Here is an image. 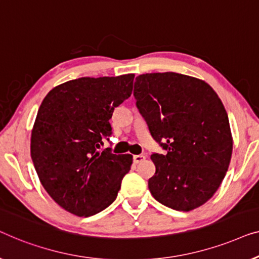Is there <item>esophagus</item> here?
I'll use <instances>...</instances> for the list:
<instances>
[{"instance_id": "obj_1", "label": "esophagus", "mask_w": 259, "mask_h": 259, "mask_svg": "<svg viewBox=\"0 0 259 259\" xmlns=\"http://www.w3.org/2000/svg\"><path fill=\"white\" fill-rule=\"evenodd\" d=\"M133 159H134L135 164H138V163H141V162L144 161L145 156H144V155H135Z\"/></svg>"}]
</instances>
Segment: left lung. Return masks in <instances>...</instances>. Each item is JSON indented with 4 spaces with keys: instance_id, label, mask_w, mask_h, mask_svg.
<instances>
[{
    "instance_id": "1",
    "label": "left lung",
    "mask_w": 259,
    "mask_h": 259,
    "mask_svg": "<svg viewBox=\"0 0 259 259\" xmlns=\"http://www.w3.org/2000/svg\"><path fill=\"white\" fill-rule=\"evenodd\" d=\"M134 96L151 136L166 150L151 155V195L178 211L203 205L223 182L232 155L221 98L202 79L177 72L137 76Z\"/></svg>"
}]
</instances>
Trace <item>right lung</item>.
<instances>
[{
	"label": "right lung",
	"instance_id": "obj_1",
	"mask_svg": "<svg viewBox=\"0 0 259 259\" xmlns=\"http://www.w3.org/2000/svg\"><path fill=\"white\" fill-rule=\"evenodd\" d=\"M134 74L81 77L50 90L31 131L30 154L50 197L76 216H93L117 197L133 156L101 151L115 108L133 93Z\"/></svg>",
	"mask_w": 259,
	"mask_h": 259
}]
</instances>
